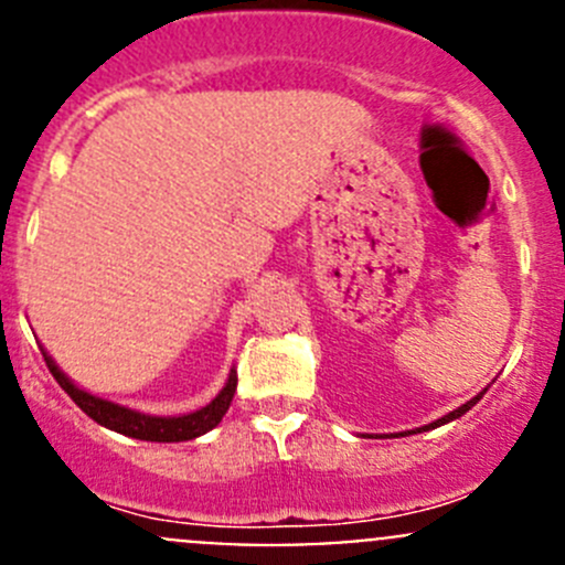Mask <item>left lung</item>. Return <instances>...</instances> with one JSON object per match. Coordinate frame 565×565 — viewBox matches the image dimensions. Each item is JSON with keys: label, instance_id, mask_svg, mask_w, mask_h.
Instances as JSON below:
<instances>
[{"label": "left lung", "instance_id": "8db88e82", "mask_svg": "<svg viewBox=\"0 0 565 565\" xmlns=\"http://www.w3.org/2000/svg\"><path fill=\"white\" fill-rule=\"evenodd\" d=\"M483 393H487V388H483L481 393H478V396H472L470 402H465V404H461V407L454 409V413H448V415H443V418L431 420L429 426H420V429H409V431H402V435H391V437H407V435H415V431H429V429H437V426H443V424H451V420L461 418V415H465L467 409H470V407H476V402H481V396H483Z\"/></svg>", "mask_w": 565, "mask_h": 565}]
</instances>
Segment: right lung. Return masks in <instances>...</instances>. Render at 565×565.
<instances>
[{"label":"right lung","mask_w":565,"mask_h":565,"mask_svg":"<svg viewBox=\"0 0 565 565\" xmlns=\"http://www.w3.org/2000/svg\"><path fill=\"white\" fill-rule=\"evenodd\" d=\"M43 358L49 372L54 374L56 383L62 385V391H65L67 396H71L73 402L89 415V418L98 420V424L106 426V429L119 431V435L125 437H134V440H147V443L196 440V437L207 435L210 429H215V426L221 424V418L226 415V409H230L232 398H235V391H237V372L232 369L224 388H221V393L213 398V402L204 404V407L193 409V413H185V415H150V413H139V409L122 407V404L117 402H108V398L93 396L89 391L78 388V385L73 383L60 366H56V361L45 350H43Z\"/></svg>","instance_id":"1"}]
</instances>
